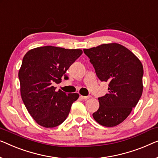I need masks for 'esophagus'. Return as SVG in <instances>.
I'll return each instance as SVG.
<instances>
[{
	"instance_id": "34e87169",
	"label": "esophagus",
	"mask_w": 158,
	"mask_h": 158,
	"mask_svg": "<svg viewBox=\"0 0 158 158\" xmlns=\"http://www.w3.org/2000/svg\"><path fill=\"white\" fill-rule=\"evenodd\" d=\"M81 97L83 98V100H88V99H89V98H91V96L90 95H88V96H83V95H81Z\"/></svg>"
}]
</instances>
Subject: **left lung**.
I'll use <instances>...</instances> for the list:
<instances>
[{
	"mask_svg": "<svg viewBox=\"0 0 158 158\" xmlns=\"http://www.w3.org/2000/svg\"><path fill=\"white\" fill-rule=\"evenodd\" d=\"M83 52L98 78L108 82V93L98 98L100 106L93 118L103 126H116L127 118L141 98L143 65L130 50L118 43L102 44Z\"/></svg>",
	"mask_w": 158,
	"mask_h": 158,
	"instance_id": "obj_1",
	"label": "left lung"
}]
</instances>
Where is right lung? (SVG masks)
<instances>
[{
	"label": "right lung",
	"mask_w": 158,
	"mask_h": 158,
	"mask_svg": "<svg viewBox=\"0 0 158 158\" xmlns=\"http://www.w3.org/2000/svg\"><path fill=\"white\" fill-rule=\"evenodd\" d=\"M82 53L81 49L48 45L32 49L24 56L18 73L20 95L38 125L55 127L68 117L79 94L56 91L52 84L60 83L61 77Z\"/></svg>",
	"instance_id": "right-lung-1"
}]
</instances>
